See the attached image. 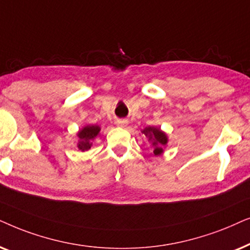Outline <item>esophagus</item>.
<instances>
[{
	"label": "esophagus",
	"instance_id": "34e87169",
	"mask_svg": "<svg viewBox=\"0 0 250 250\" xmlns=\"http://www.w3.org/2000/svg\"><path fill=\"white\" fill-rule=\"evenodd\" d=\"M116 125H118L119 127H125V125H128V120H125V119L116 120Z\"/></svg>",
	"mask_w": 250,
	"mask_h": 250
}]
</instances>
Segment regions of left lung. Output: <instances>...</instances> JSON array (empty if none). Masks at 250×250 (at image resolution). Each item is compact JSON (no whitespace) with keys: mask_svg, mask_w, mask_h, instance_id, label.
<instances>
[{"mask_svg":"<svg viewBox=\"0 0 250 250\" xmlns=\"http://www.w3.org/2000/svg\"><path fill=\"white\" fill-rule=\"evenodd\" d=\"M143 132L146 136H148L149 139H153V145H154V153L155 155H159L161 154L162 151V147L167 144L168 139H167V136H166L165 132H162L160 130L159 128H154V127H148V128H145Z\"/></svg>","mask_w":250,"mask_h":250,"instance_id":"left-lung-1","label":"left lung"}]
</instances>
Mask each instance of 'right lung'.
<instances>
[{"mask_svg": "<svg viewBox=\"0 0 250 250\" xmlns=\"http://www.w3.org/2000/svg\"><path fill=\"white\" fill-rule=\"evenodd\" d=\"M99 131H101V128L98 125H86L82 130H80L78 134L80 138V142L78 144L79 149H81V151H88L91 147L90 141L99 134Z\"/></svg>", "mask_w": 250, "mask_h": 250, "instance_id": "obj_1", "label": "right lung"}]
</instances>
